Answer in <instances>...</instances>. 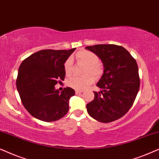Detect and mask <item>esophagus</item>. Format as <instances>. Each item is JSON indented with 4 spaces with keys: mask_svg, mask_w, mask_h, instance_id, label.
<instances>
[{
    "mask_svg": "<svg viewBox=\"0 0 159 159\" xmlns=\"http://www.w3.org/2000/svg\"><path fill=\"white\" fill-rule=\"evenodd\" d=\"M82 92H83V91H82V90H75L76 94H80V93H82Z\"/></svg>",
    "mask_w": 159,
    "mask_h": 159,
    "instance_id": "esophagus-1",
    "label": "esophagus"
}]
</instances>
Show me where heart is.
<instances>
[{
	"instance_id": "obj_1",
	"label": "heart",
	"mask_w": 159,
	"mask_h": 159,
	"mask_svg": "<svg viewBox=\"0 0 159 159\" xmlns=\"http://www.w3.org/2000/svg\"><path fill=\"white\" fill-rule=\"evenodd\" d=\"M76 58L78 63L86 66L84 73L87 74L83 77L73 76L68 80V85L77 90H82L88 88L95 79H98L102 76L104 71L103 65L99 61V58L93 52L82 50L76 53ZM64 68L66 75H70L73 70V61L71 58H68L64 62ZM91 73L93 76L89 75Z\"/></svg>"
}]
</instances>
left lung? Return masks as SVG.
I'll return each mask as SVG.
<instances>
[{
	"instance_id": "8db88e82",
	"label": "left lung",
	"mask_w": 159,
	"mask_h": 159,
	"mask_svg": "<svg viewBox=\"0 0 159 159\" xmlns=\"http://www.w3.org/2000/svg\"><path fill=\"white\" fill-rule=\"evenodd\" d=\"M86 49L96 54L104 66L103 75L94 92V100L87 104L93 119L108 123L120 119L130 109L140 88L138 66L134 58L120 45H95Z\"/></svg>"
}]
</instances>
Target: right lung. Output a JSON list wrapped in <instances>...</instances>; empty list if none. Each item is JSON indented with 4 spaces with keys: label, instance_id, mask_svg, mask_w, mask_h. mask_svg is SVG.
<instances>
[{
    "label": "right lung",
    "instance_id": "add662e5",
    "mask_svg": "<svg viewBox=\"0 0 159 159\" xmlns=\"http://www.w3.org/2000/svg\"><path fill=\"white\" fill-rule=\"evenodd\" d=\"M75 49L41 50L21 62L16 88L21 103L32 116L51 122L67 114L75 90L66 88L59 93L54 86L64 80V62Z\"/></svg>",
    "mask_w": 159,
    "mask_h": 159
}]
</instances>
